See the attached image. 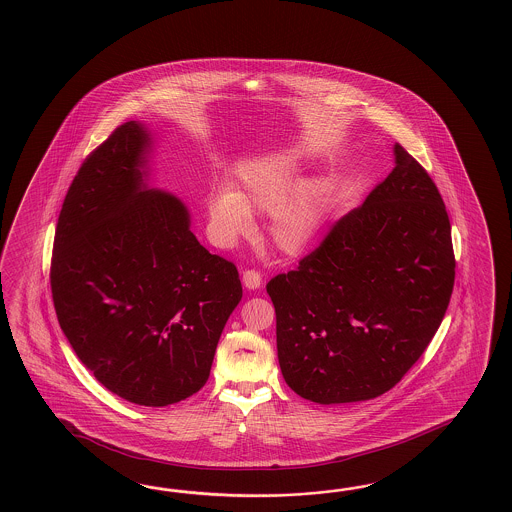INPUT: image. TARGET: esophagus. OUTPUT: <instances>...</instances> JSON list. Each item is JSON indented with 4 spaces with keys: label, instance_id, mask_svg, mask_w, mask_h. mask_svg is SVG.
I'll return each mask as SVG.
<instances>
[{
    "label": "esophagus",
    "instance_id": "1",
    "mask_svg": "<svg viewBox=\"0 0 512 512\" xmlns=\"http://www.w3.org/2000/svg\"><path fill=\"white\" fill-rule=\"evenodd\" d=\"M242 283H244V287L249 289V291H257L263 285V277H261L259 272H255V270H246L242 274Z\"/></svg>",
    "mask_w": 512,
    "mask_h": 512
}]
</instances>
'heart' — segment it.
<instances>
[{
    "mask_svg": "<svg viewBox=\"0 0 512 512\" xmlns=\"http://www.w3.org/2000/svg\"><path fill=\"white\" fill-rule=\"evenodd\" d=\"M302 162L292 151H268L236 166L233 190L220 188L207 205L208 235L231 248L255 229L253 212L270 214L268 235L285 255H300L317 236L326 207V186L302 180Z\"/></svg>",
    "mask_w": 512,
    "mask_h": 512,
    "instance_id": "1",
    "label": "heart"
}]
</instances>
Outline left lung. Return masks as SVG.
Listing matches in <instances>:
<instances>
[{"label":"left lung","instance_id":"obj_1","mask_svg":"<svg viewBox=\"0 0 512 512\" xmlns=\"http://www.w3.org/2000/svg\"><path fill=\"white\" fill-rule=\"evenodd\" d=\"M395 167L296 270L270 279L277 358L294 393L369 401L421 358L451 300L455 253L442 195L399 143Z\"/></svg>","mask_w":512,"mask_h":512}]
</instances>
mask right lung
Returning a JSON list of instances; mask_svg holds the SVG:
<instances>
[{
  "mask_svg": "<svg viewBox=\"0 0 512 512\" xmlns=\"http://www.w3.org/2000/svg\"><path fill=\"white\" fill-rule=\"evenodd\" d=\"M152 143L128 121L85 158L59 212L50 283L59 326L98 382L167 406L207 384L242 285L199 244L179 197L149 186Z\"/></svg>",
  "mask_w": 512,
  "mask_h": 512,
  "instance_id": "obj_1",
  "label": "right lung"
}]
</instances>
